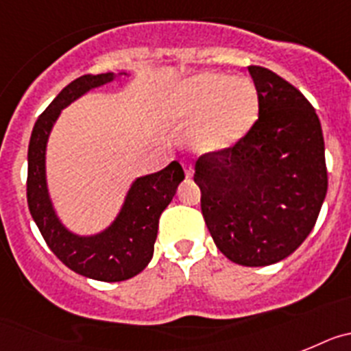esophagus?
I'll return each mask as SVG.
<instances>
[{"label": "esophagus", "mask_w": 351, "mask_h": 351, "mask_svg": "<svg viewBox=\"0 0 351 351\" xmlns=\"http://www.w3.org/2000/svg\"><path fill=\"white\" fill-rule=\"evenodd\" d=\"M184 169H185V176L191 178V176H193V166H191V162L184 160Z\"/></svg>", "instance_id": "esophagus-1"}]
</instances>
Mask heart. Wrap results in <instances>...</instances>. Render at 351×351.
<instances>
[{
  "label": "heart",
  "mask_w": 351,
  "mask_h": 351,
  "mask_svg": "<svg viewBox=\"0 0 351 351\" xmlns=\"http://www.w3.org/2000/svg\"><path fill=\"white\" fill-rule=\"evenodd\" d=\"M167 120L194 125L199 152H222L242 139L258 118V93L251 81L215 72H201L167 91Z\"/></svg>",
  "instance_id": "1"
}]
</instances>
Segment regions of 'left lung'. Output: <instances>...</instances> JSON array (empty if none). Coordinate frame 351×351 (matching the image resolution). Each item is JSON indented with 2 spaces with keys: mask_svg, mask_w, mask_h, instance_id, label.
Returning a JSON list of instances; mask_svg holds the SVG:
<instances>
[{
  "mask_svg": "<svg viewBox=\"0 0 351 351\" xmlns=\"http://www.w3.org/2000/svg\"><path fill=\"white\" fill-rule=\"evenodd\" d=\"M258 120L222 152L196 160L201 212L219 251L243 267L285 260L313 231L327 194L315 108L272 70L251 65Z\"/></svg>",
  "mask_w": 351,
  "mask_h": 351,
  "instance_id": "1",
  "label": "left lung"
}]
</instances>
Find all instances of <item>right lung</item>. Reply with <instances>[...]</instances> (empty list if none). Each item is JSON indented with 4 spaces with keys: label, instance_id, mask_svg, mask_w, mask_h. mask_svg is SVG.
<instances>
[{
    "label": "right lung",
    "instance_id": "add662e5",
    "mask_svg": "<svg viewBox=\"0 0 351 351\" xmlns=\"http://www.w3.org/2000/svg\"><path fill=\"white\" fill-rule=\"evenodd\" d=\"M114 74L81 75L63 88L35 121L28 146L29 213L49 249L75 274L95 281L118 282L138 276L154 256L158 219L185 178L180 162L173 160L154 175L138 178L130 187L120 215L95 237H77L58 221L45 184V145L63 108L86 91L111 83Z\"/></svg>",
    "mask_w": 351,
    "mask_h": 351
}]
</instances>
